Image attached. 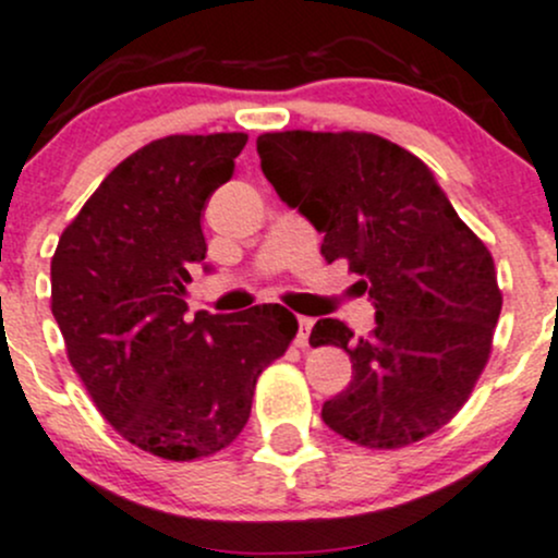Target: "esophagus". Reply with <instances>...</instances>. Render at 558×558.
I'll use <instances>...</instances> for the list:
<instances>
[{
    "instance_id": "obj_1",
    "label": "esophagus",
    "mask_w": 558,
    "mask_h": 558,
    "mask_svg": "<svg viewBox=\"0 0 558 558\" xmlns=\"http://www.w3.org/2000/svg\"><path fill=\"white\" fill-rule=\"evenodd\" d=\"M313 324H315L313 318H300V335H296V345L300 348L307 345V337H311Z\"/></svg>"
}]
</instances>
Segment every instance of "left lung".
I'll use <instances>...</instances> for the list:
<instances>
[{
	"label": "left lung",
	"instance_id": "1",
	"mask_svg": "<svg viewBox=\"0 0 558 558\" xmlns=\"http://www.w3.org/2000/svg\"><path fill=\"white\" fill-rule=\"evenodd\" d=\"M262 172L345 258L375 305L353 337L320 318L311 345L345 348L353 380L320 418L364 448H402L442 429L470 399L492 353L502 294L494 258L453 210L429 167L367 132H267Z\"/></svg>",
	"mask_w": 558,
	"mask_h": 558
}]
</instances>
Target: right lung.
I'll list each match as a JSON object with an SVG mask.
<instances>
[{"label": "right lung", "mask_w": 558, "mask_h": 558, "mask_svg": "<svg viewBox=\"0 0 558 558\" xmlns=\"http://www.w3.org/2000/svg\"><path fill=\"white\" fill-rule=\"evenodd\" d=\"M247 134H172L123 159L61 232L50 311L107 424L170 461L213 456L247 424L264 367L294 340L280 305L189 318V267L207 253L202 210Z\"/></svg>", "instance_id": "add662e5"}]
</instances>
